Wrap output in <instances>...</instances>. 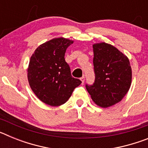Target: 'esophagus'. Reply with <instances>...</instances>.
Segmentation results:
<instances>
[{
	"label": "esophagus",
	"instance_id": "esophagus-1",
	"mask_svg": "<svg viewBox=\"0 0 148 148\" xmlns=\"http://www.w3.org/2000/svg\"><path fill=\"white\" fill-rule=\"evenodd\" d=\"M84 80H85V78H84V76H82V78H81V81H82V83H84Z\"/></svg>",
	"mask_w": 148,
	"mask_h": 148
}]
</instances>
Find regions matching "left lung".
Listing matches in <instances>:
<instances>
[{"label": "left lung", "mask_w": 148, "mask_h": 148, "mask_svg": "<svg viewBox=\"0 0 148 148\" xmlns=\"http://www.w3.org/2000/svg\"><path fill=\"white\" fill-rule=\"evenodd\" d=\"M95 74L87 92L96 105L107 108L125 97L132 82V70L128 58L114 46L105 42L92 44Z\"/></svg>", "instance_id": "left-lung-1"}]
</instances>
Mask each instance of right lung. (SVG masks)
<instances>
[{
	"mask_svg": "<svg viewBox=\"0 0 148 148\" xmlns=\"http://www.w3.org/2000/svg\"><path fill=\"white\" fill-rule=\"evenodd\" d=\"M73 40L55 38L40 44L30 58L27 68L29 84L35 95L46 104L57 107L70 99L82 84L73 78L64 55Z\"/></svg>",
	"mask_w": 148,
	"mask_h": 148,
	"instance_id": "obj_1",
	"label": "right lung"
}]
</instances>
